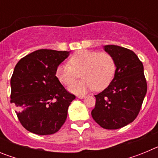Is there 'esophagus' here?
Here are the masks:
<instances>
[{
    "mask_svg": "<svg viewBox=\"0 0 158 158\" xmlns=\"http://www.w3.org/2000/svg\"><path fill=\"white\" fill-rule=\"evenodd\" d=\"M77 97H78V98H80V99H83V98H85V95H78Z\"/></svg>",
    "mask_w": 158,
    "mask_h": 158,
    "instance_id": "34e87169",
    "label": "esophagus"
}]
</instances>
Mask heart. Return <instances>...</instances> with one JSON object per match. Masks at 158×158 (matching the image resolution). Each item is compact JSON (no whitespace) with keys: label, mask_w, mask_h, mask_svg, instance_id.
<instances>
[{"label":"heart","mask_w":158,"mask_h":158,"mask_svg":"<svg viewBox=\"0 0 158 158\" xmlns=\"http://www.w3.org/2000/svg\"><path fill=\"white\" fill-rule=\"evenodd\" d=\"M116 65L111 54L82 50L73 54L69 65H60L56 69V77L61 83L70 85L81 76L83 80L69 87L72 93H84L88 90L100 91L106 89L112 81Z\"/></svg>","instance_id":"b5f03b06"}]
</instances>
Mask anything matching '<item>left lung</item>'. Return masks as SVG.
<instances>
[{
	"instance_id": "1",
	"label": "left lung",
	"mask_w": 158,
	"mask_h": 158,
	"mask_svg": "<svg viewBox=\"0 0 158 158\" xmlns=\"http://www.w3.org/2000/svg\"><path fill=\"white\" fill-rule=\"evenodd\" d=\"M104 51L115 60V77L104 91L96 95L92 111L93 119L101 127L115 130L135 120L147 92L142 62L129 49L107 45Z\"/></svg>"
}]
</instances>
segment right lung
<instances>
[{
	"instance_id": "right-lung-1",
	"label": "right lung",
	"mask_w": 158,
	"mask_h": 158,
	"mask_svg": "<svg viewBox=\"0 0 158 158\" xmlns=\"http://www.w3.org/2000/svg\"><path fill=\"white\" fill-rule=\"evenodd\" d=\"M69 51L41 49L19 60L11 77V104L22 126L31 133L52 135L67 118L76 98L60 83L56 69Z\"/></svg>"
}]
</instances>
